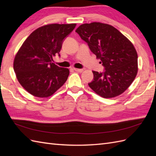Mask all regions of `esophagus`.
Instances as JSON below:
<instances>
[{
    "label": "esophagus",
    "instance_id": "esophagus-1",
    "mask_svg": "<svg viewBox=\"0 0 156 156\" xmlns=\"http://www.w3.org/2000/svg\"><path fill=\"white\" fill-rule=\"evenodd\" d=\"M73 69L75 71V72H77L79 73H82L83 72V69H78V68H73Z\"/></svg>",
    "mask_w": 156,
    "mask_h": 156
}]
</instances>
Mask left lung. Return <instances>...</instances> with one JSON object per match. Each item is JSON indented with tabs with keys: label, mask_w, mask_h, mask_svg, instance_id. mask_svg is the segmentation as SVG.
<instances>
[{
	"label": "left lung",
	"mask_w": 156,
	"mask_h": 156,
	"mask_svg": "<svg viewBox=\"0 0 156 156\" xmlns=\"http://www.w3.org/2000/svg\"><path fill=\"white\" fill-rule=\"evenodd\" d=\"M75 32L105 68L103 73L93 71L90 88L104 98L125 92L138 72L137 53L131 42L116 28L105 23H84Z\"/></svg>",
	"instance_id": "obj_1"
}]
</instances>
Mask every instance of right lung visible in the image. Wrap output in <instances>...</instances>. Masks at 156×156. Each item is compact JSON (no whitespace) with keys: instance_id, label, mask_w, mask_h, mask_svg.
<instances>
[{"instance_id":"1","label":"right lung","mask_w":156,"mask_h":156,"mask_svg":"<svg viewBox=\"0 0 156 156\" xmlns=\"http://www.w3.org/2000/svg\"><path fill=\"white\" fill-rule=\"evenodd\" d=\"M76 24H49L32 32L19 49L13 60V69L21 85L32 96L48 98L67 81L68 68L53 62L59 54L64 39Z\"/></svg>"}]
</instances>
